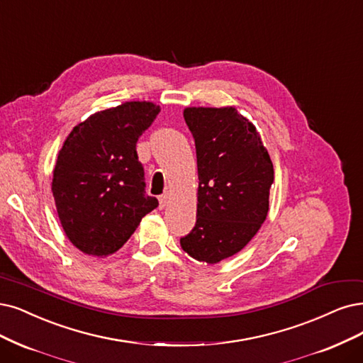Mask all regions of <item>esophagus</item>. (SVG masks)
Instances as JSON below:
<instances>
[{
  "label": "esophagus",
  "mask_w": 363,
  "mask_h": 363,
  "mask_svg": "<svg viewBox=\"0 0 363 363\" xmlns=\"http://www.w3.org/2000/svg\"><path fill=\"white\" fill-rule=\"evenodd\" d=\"M169 199H170V194H169V193L161 194V196L158 197V200H160V206H161V208H164V206L169 203Z\"/></svg>",
  "instance_id": "1"
}]
</instances>
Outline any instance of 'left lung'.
I'll return each mask as SVG.
<instances>
[{"label": "left lung", "instance_id": "left-lung-1", "mask_svg": "<svg viewBox=\"0 0 363 363\" xmlns=\"http://www.w3.org/2000/svg\"><path fill=\"white\" fill-rule=\"evenodd\" d=\"M197 155V220L181 247L218 263L242 250L269 211L274 166L260 134L233 106L186 107Z\"/></svg>", "mask_w": 363, "mask_h": 363}]
</instances>
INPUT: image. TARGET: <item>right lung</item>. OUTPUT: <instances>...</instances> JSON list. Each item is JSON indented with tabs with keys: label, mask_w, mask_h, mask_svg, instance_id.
I'll return each mask as SVG.
<instances>
[{
	"label": "right lung",
	"mask_w": 363,
	"mask_h": 363,
	"mask_svg": "<svg viewBox=\"0 0 363 363\" xmlns=\"http://www.w3.org/2000/svg\"><path fill=\"white\" fill-rule=\"evenodd\" d=\"M160 106L125 101L100 111L67 136L52 178L62 229L82 252L106 257L123 247L147 212L158 206L145 193L136 152Z\"/></svg>",
	"instance_id": "right-lung-1"
}]
</instances>
